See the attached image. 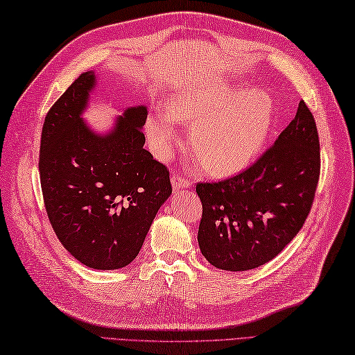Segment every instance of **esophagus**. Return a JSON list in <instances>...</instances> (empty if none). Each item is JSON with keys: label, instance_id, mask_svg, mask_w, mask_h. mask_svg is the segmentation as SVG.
I'll list each match as a JSON object with an SVG mask.
<instances>
[{"label": "esophagus", "instance_id": "obj_1", "mask_svg": "<svg viewBox=\"0 0 355 355\" xmlns=\"http://www.w3.org/2000/svg\"><path fill=\"white\" fill-rule=\"evenodd\" d=\"M172 187L173 191H180V189H187V187H191V180L187 178H183L182 175H178V173H175V175L172 177Z\"/></svg>", "mask_w": 355, "mask_h": 355}]
</instances>
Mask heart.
Instances as JSON below:
<instances>
[{"mask_svg":"<svg viewBox=\"0 0 355 355\" xmlns=\"http://www.w3.org/2000/svg\"><path fill=\"white\" fill-rule=\"evenodd\" d=\"M273 120V102L261 89L239 93L230 87L187 92L168 111L149 114L146 132L154 153L168 158L178 123L191 125V145L202 166L218 175L247 168L259 155Z\"/></svg>","mask_w":355,"mask_h":355,"instance_id":"heart-1","label":"heart"}]
</instances>
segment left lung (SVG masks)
<instances>
[{"label": "left lung", "instance_id": "1", "mask_svg": "<svg viewBox=\"0 0 355 355\" xmlns=\"http://www.w3.org/2000/svg\"><path fill=\"white\" fill-rule=\"evenodd\" d=\"M320 175V145L304 101L258 162L238 175L198 183V244L214 267L245 271L281 253L311 210Z\"/></svg>", "mask_w": 355, "mask_h": 355}]
</instances>
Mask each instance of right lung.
I'll return each mask as SVG.
<instances>
[{"label":"right lung","mask_w":355,"mask_h":355,"mask_svg":"<svg viewBox=\"0 0 355 355\" xmlns=\"http://www.w3.org/2000/svg\"><path fill=\"white\" fill-rule=\"evenodd\" d=\"M96 80L94 71L82 73L45 116L40 177L61 244L89 268L117 270L139 254L172 186L166 166L143 148L145 105L128 108L107 134L82 120Z\"/></svg>","instance_id":"add662e5"}]
</instances>
